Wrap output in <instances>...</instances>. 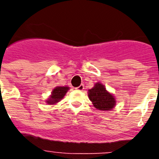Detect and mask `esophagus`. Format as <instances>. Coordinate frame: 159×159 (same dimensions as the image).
Wrapping results in <instances>:
<instances>
[{"instance_id":"34e87169","label":"esophagus","mask_w":159,"mask_h":159,"mask_svg":"<svg viewBox=\"0 0 159 159\" xmlns=\"http://www.w3.org/2000/svg\"><path fill=\"white\" fill-rule=\"evenodd\" d=\"M76 89H77V91H83V89H84V85L81 84L79 87H76Z\"/></svg>"}]
</instances>
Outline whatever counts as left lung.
Instances as JSON below:
<instances>
[{"mask_svg": "<svg viewBox=\"0 0 159 159\" xmlns=\"http://www.w3.org/2000/svg\"><path fill=\"white\" fill-rule=\"evenodd\" d=\"M88 97L93 106L99 111H111L116 106V99L107 92L103 84L97 82L88 91Z\"/></svg>", "mask_w": 159, "mask_h": 159, "instance_id": "1", "label": "left lung"}]
</instances>
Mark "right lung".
Segmentation results:
<instances>
[{
  "label": "right lung",
  "instance_id": "obj_1",
  "mask_svg": "<svg viewBox=\"0 0 159 159\" xmlns=\"http://www.w3.org/2000/svg\"><path fill=\"white\" fill-rule=\"evenodd\" d=\"M68 90H69L68 87H56L52 91L51 96L48 97V99L46 101V102L49 105L56 104L64 97Z\"/></svg>",
  "mask_w": 159,
  "mask_h": 159
}]
</instances>
